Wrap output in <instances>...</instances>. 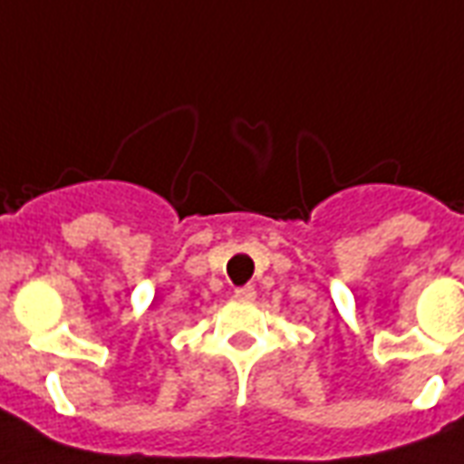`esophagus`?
Here are the masks:
<instances>
[{"instance_id":"34e87169","label":"esophagus","mask_w":464,"mask_h":464,"mask_svg":"<svg viewBox=\"0 0 464 464\" xmlns=\"http://www.w3.org/2000/svg\"><path fill=\"white\" fill-rule=\"evenodd\" d=\"M235 296L239 299V302H255V296H256L255 286H249V284H246V286H242V289H235Z\"/></svg>"}]
</instances>
